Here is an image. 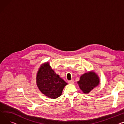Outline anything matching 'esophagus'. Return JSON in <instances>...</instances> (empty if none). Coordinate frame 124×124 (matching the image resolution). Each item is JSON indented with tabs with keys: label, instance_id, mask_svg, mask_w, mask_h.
Wrapping results in <instances>:
<instances>
[{
	"label": "esophagus",
	"instance_id": "1",
	"mask_svg": "<svg viewBox=\"0 0 124 124\" xmlns=\"http://www.w3.org/2000/svg\"><path fill=\"white\" fill-rule=\"evenodd\" d=\"M68 82V83H69V84H73L74 83V80H71L70 81H69Z\"/></svg>",
	"mask_w": 124,
	"mask_h": 124
}]
</instances>
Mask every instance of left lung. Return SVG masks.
Segmentation results:
<instances>
[{"mask_svg": "<svg viewBox=\"0 0 124 124\" xmlns=\"http://www.w3.org/2000/svg\"><path fill=\"white\" fill-rule=\"evenodd\" d=\"M99 79L94 72H88L80 77L78 84L80 89L85 94L89 93L94 88L98 85Z\"/></svg>", "mask_w": 124, "mask_h": 124, "instance_id": "obj_1", "label": "left lung"}]
</instances>
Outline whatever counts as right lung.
<instances>
[{
  "label": "right lung",
  "mask_w": 124,
  "mask_h": 124,
  "mask_svg": "<svg viewBox=\"0 0 124 124\" xmlns=\"http://www.w3.org/2000/svg\"><path fill=\"white\" fill-rule=\"evenodd\" d=\"M36 82L40 91L53 99L61 96L63 88L67 84L54 72L48 63L41 66L37 73Z\"/></svg>",
  "instance_id": "1"
}]
</instances>
